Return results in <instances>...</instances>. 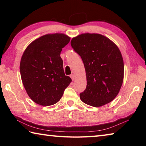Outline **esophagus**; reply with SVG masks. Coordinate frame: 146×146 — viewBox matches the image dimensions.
Returning a JSON list of instances; mask_svg holds the SVG:
<instances>
[{
	"instance_id": "1",
	"label": "esophagus",
	"mask_w": 146,
	"mask_h": 146,
	"mask_svg": "<svg viewBox=\"0 0 146 146\" xmlns=\"http://www.w3.org/2000/svg\"><path fill=\"white\" fill-rule=\"evenodd\" d=\"M70 77L72 80H74V79H75V76H74V74H72V75H70Z\"/></svg>"
}]
</instances>
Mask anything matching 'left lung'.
Wrapping results in <instances>:
<instances>
[{"mask_svg": "<svg viewBox=\"0 0 146 146\" xmlns=\"http://www.w3.org/2000/svg\"><path fill=\"white\" fill-rule=\"evenodd\" d=\"M70 44L81 56L86 70L87 86L80 94V99L94 107L111 102L123 81V60L118 46L97 33L79 35L72 38Z\"/></svg>", "mask_w": 146, "mask_h": 146, "instance_id": "1", "label": "left lung"}]
</instances>
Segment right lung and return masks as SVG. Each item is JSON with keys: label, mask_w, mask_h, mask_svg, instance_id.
<instances>
[{"label": "right lung", "mask_w": 146, "mask_h": 146, "mask_svg": "<svg viewBox=\"0 0 146 146\" xmlns=\"http://www.w3.org/2000/svg\"><path fill=\"white\" fill-rule=\"evenodd\" d=\"M70 38L63 33L47 34L27 46L20 62L22 82L29 98L38 105H54L72 79L65 75L62 48Z\"/></svg>", "instance_id": "add662e5"}]
</instances>
